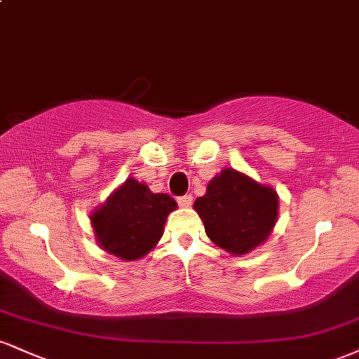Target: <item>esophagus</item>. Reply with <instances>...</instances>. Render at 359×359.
<instances>
[{"label": "esophagus", "mask_w": 359, "mask_h": 359, "mask_svg": "<svg viewBox=\"0 0 359 359\" xmlns=\"http://www.w3.org/2000/svg\"><path fill=\"white\" fill-rule=\"evenodd\" d=\"M177 203H179V205H182V208H189V205L192 204V196H191V194L180 196L179 199H177Z\"/></svg>", "instance_id": "1"}]
</instances>
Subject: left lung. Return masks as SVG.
I'll return each mask as SVG.
<instances>
[{
    "instance_id": "1",
    "label": "left lung",
    "mask_w": 359,
    "mask_h": 359,
    "mask_svg": "<svg viewBox=\"0 0 359 359\" xmlns=\"http://www.w3.org/2000/svg\"><path fill=\"white\" fill-rule=\"evenodd\" d=\"M208 236L222 250L245 255L269 238L278 214V197L233 168H224L194 203Z\"/></svg>"
}]
</instances>
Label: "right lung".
Here are the masks:
<instances>
[{"mask_svg":"<svg viewBox=\"0 0 359 359\" xmlns=\"http://www.w3.org/2000/svg\"><path fill=\"white\" fill-rule=\"evenodd\" d=\"M177 208L168 194H154L128 179L102 208L90 216L97 241L121 259H138L158 243L168 212Z\"/></svg>","mask_w":359,"mask_h":359,"instance_id":"right-lung-1","label":"right lung"}]
</instances>
